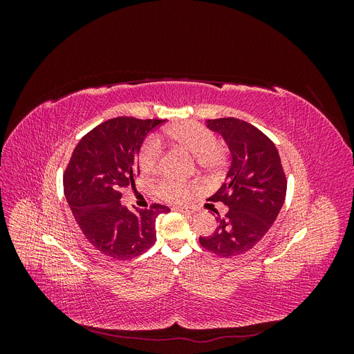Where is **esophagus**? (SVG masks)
Returning a JSON list of instances; mask_svg holds the SVG:
<instances>
[{"label": "esophagus", "mask_w": 354, "mask_h": 354, "mask_svg": "<svg viewBox=\"0 0 354 354\" xmlns=\"http://www.w3.org/2000/svg\"><path fill=\"white\" fill-rule=\"evenodd\" d=\"M176 211L183 212V214H186V216H190V214H194V211L189 209V208H176Z\"/></svg>", "instance_id": "1"}]
</instances>
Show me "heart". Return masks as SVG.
Masks as SVG:
<instances>
[{"mask_svg":"<svg viewBox=\"0 0 354 354\" xmlns=\"http://www.w3.org/2000/svg\"><path fill=\"white\" fill-rule=\"evenodd\" d=\"M164 137L195 156L198 167L207 173H216L226 159V152L216 142V136L199 122L185 121L171 125L164 131ZM160 156H162V143L158 137H151L142 147L138 162L145 173H153L159 167ZM159 194L169 201L183 202L187 198L189 187L176 181H162L159 185Z\"/></svg>","mask_w":354,"mask_h":354,"instance_id":"1","label":"heart"}]
</instances>
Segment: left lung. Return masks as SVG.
Returning a JSON list of instances; mask_svg holds the SVG:
<instances>
[{
	"label": "left lung",
	"mask_w": 354,
	"mask_h": 354,
	"mask_svg": "<svg viewBox=\"0 0 354 354\" xmlns=\"http://www.w3.org/2000/svg\"><path fill=\"white\" fill-rule=\"evenodd\" d=\"M207 127L218 133L230 152L224 183L209 199L229 208L211 236H201L203 248L220 257L241 255L259 243L283 207L286 178L279 152L269 137L254 125L220 118Z\"/></svg>",
	"instance_id": "left-lung-1"
}]
</instances>
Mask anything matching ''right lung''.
<instances>
[{"mask_svg":"<svg viewBox=\"0 0 354 354\" xmlns=\"http://www.w3.org/2000/svg\"><path fill=\"white\" fill-rule=\"evenodd\" d=\"M164 120L120 116L85 134L63 177L69 208L87 241L102 254L128 260L143 254L156 241L155 223L165 205L134 211L121 205L122 189L140 174L138 153L147 134Z\"/></svg>","mask_w":354,"mask_h":354,"instance_id":"add662e5","label":"right lung"}]
</instances>
